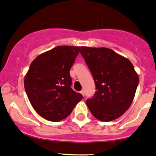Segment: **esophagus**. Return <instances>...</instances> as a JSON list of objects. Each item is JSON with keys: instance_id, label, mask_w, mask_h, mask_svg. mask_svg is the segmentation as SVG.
I'll use <instances>...</instances> for the list:
<instances>
[{"instance_id": "34e87169", "label": "esophagus", "mask_w": 156, "mask_h": 156, "mask_svg": "<svg viewBox=\"0 0 156 156\" xmlns=\"http://www.w3.org/2000/svg\"><path fill=\"white\" fill-rule=\"evenodd\" d=\"M80 93H81V94L83 96H84L85 95V92H84V91H83V90H82V91H80Z\"/></svg>"}]
</instances>
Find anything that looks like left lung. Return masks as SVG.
<instances>
[{
  "mask_svg": "<svg viewBox=\"0 0 156 156\" xmlns=\"http://www.w3.org/2000/svg\"><path fill=\"white\" fill-rule=\"evenodd\" d=\"M80 53L96 86L94 96L86 100L91 113L102 122L120 117L132 104L139 83L132 63L108 48L81 46Z\"/></svg>",
  "mask_w": 156,
  "mask_h": 156,
  "instance_id": "left-lung-1",
  "label": "left lung"
}]
</instances>
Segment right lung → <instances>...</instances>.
<instances>
[{"label": "right lung", "mask_w": 156, "mask_h": 156, "mask_svg": "<svg viewBox=\"0 0 156 156\" xmlns=\"http://www.w3.org/2000/svg\"><path fill=\"white\" fill-rule=\"evenodd\" d=\"M80 46H60L39 55L24 80L27 96L35 111L51 122L70 115L83 95L71 89L70 69Z\"/></svg>", "instance_id": "obj_1"}]
</instances>
